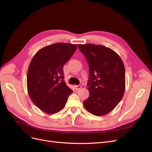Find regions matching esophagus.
Wrapping results in <instances>:
<instances>
[{"instance_id":"esophagus-1","label":"esophagus","mask_w":152,"mask_h":152,"mask_svg":"<svg viewBox=\"0 0 152 152\" xmlns=\"http://www.w3.org/2000/svg\"><path fill=\"white\" fill-rule=\"evenodd\" d=\"M74 87H75V89L76 91L79 90V89H80L82 88V86H80V85L79 86H75Z\"/></svg>"}]
</instances>
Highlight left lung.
<instances>
[{
    "instance_id": "obj_1",
    "label": "left lung",
    "mask_w": 152,
    "mask_h": 152,
    "mask_svg": "<svg viewBox=\"0 0 152 152\" xmlns=\"http://www.w3.org/2000/svg\"><path fill=\"white\" fill-rule=\"evenodd\" d=\"M89 65V96L85 108L96 116L110 112L122 99L126 87L125 67L119 55L109 48L93 44H78Z\"/></svg>"
}]
</instances>
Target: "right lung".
Here are the masks:
<instances>
[{
  "instance_id": "right-lung-1",
  "label": "right lung",
  "mask_w": 152,
  "mask_h": 152,
  "mask_svg": "<svg viewBox=\"0 0 152 152\" xmlns=\"http://www.w3.org/2000/svg\"><path fill=\"white\" fill-rule=\"evenodd\" d=\"M77 48L76 44L55 43L39 50L31 59L27 72V90L32 102L45 113L60 111L73 93L63 80V68Z\"/></svg>"
}]
</instances>
